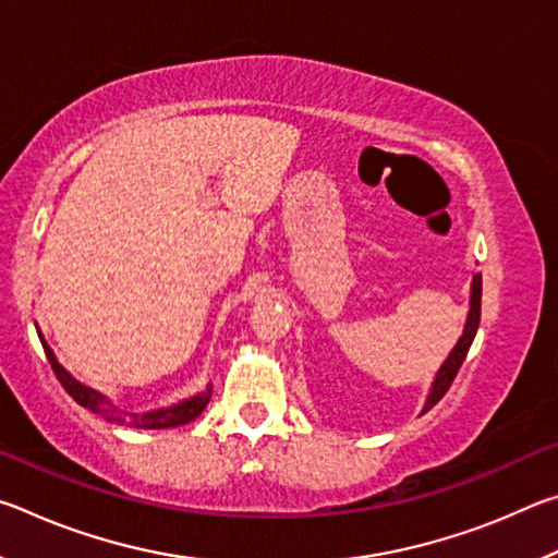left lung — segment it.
<instances>
[{
    "label": "left lung",
    "instance_id": "obj_1",
    "mask_svg": "<svg viewBox=\"0 0 558 558\" xmlns=\"http://www.w3.org/2000/svg\"><path fill=\"white\" fill-rule=\"evenodd\" d=\"M480 302H483V276H472V288H470V313H468V323H465V329H462V337L458 339V344L452 347V352L448 354L446 362H442V366L436 374V379H433V386H430V393L426 399V405H423V413H426L428 409H433L442 396H446V391L450 389L452 379H456L458 369L462 366V362H465L468 356V349L472 344V339H475L477 335V327H480Z\"/></svg>",
    "mask_w": 558,
    "mask_h": 558
}]
</instances>
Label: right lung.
I'll return each mask as SVG.
<instances>
[{"label":"right lung","mask_w":558,"mask_h":558,"mask_svg":"<svg viewBox=\"0 0 558 558\" xmlns=\"http://www.w3.org/2000/svg\"><path fill=\"white\" fill-rule=\"evenodd\" d=\"M36 332H39V329H36ZM39 339H41V344H44L46 359H49L51 369L56 374V379L61 381V386H63L65 391H69V396H73V401L81 403L83 409H88L93 413L102 415V418L110 421V423H118V426L147 428V430L184 426V423H192L196 415H202V411L206 409V403H209V399H211V389H206L202 393L192 396V399L169 405V409H159V411H149V413L120 411L116 403H112L110 399H106V396H102V393H98L96 389H90V386H83L81 381H75L73 376L65 372L59 362H56L51 347L46 344V339L41 337V332H39Z\"/></svg>","instance_id":"1"}]
</instances>
